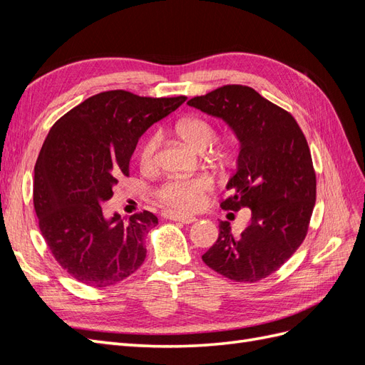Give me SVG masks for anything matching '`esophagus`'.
<instances>
[{
	"label": "esophagus",
	"instance_id": "34e87169",
	"mask_svg": "<svg viewBox=\"0 0 365 365\" xmlns=\"http://www.w3.org/2000/svg\"><path fill=\"white\" fill-rule=\"evenodd\" d=\"M163 216L165 219H170V220H178V222L182 224H192L196 220L195 216H189V215H180V213H175V212H164Z\"/></svg>",
	"mask_w": 365,
	"mask_h": 365
}]
</instances>
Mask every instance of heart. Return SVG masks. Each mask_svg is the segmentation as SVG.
Segmentation results:
<instances>
[{"label":"heart","instance_id":"obj_1","mask_svg":"<svg viewBox=\"0 0 365 365\" xmlns=\"http://www.w3.org/2000/svg\"><path fill=\"white\" fill-rule=\"evenodd\" d=\"M176 132L189 145L196 149H205L215 138V128L202 117H187L178 121ZM161 130H153L141 143L138 150V161L143 169L155 168L158 163V152L161 148ZM216 153L227 157L228 146L217 145ZM215 189V181L208 175L190 176V178H170L163 182L155 195L169 208L180 213H190L204 204V196Z\"/></svg>","mask_w":365,"mask_h":365}]
</instances>
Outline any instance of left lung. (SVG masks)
I'll return each mask as SVG.
<instances>
[{"label":"left lung","mask_w":365,"mask_h":365,"mask_svg":"<svg viewBox=\"0 0 365 365\" xmlns=\"http://www.w3.org/2000/svg\"><path fill=\"white\" fill-rule=\"evenodd\" d=\"M187 103L235 130L237 168L220 207L251 210L240 235L220 222L219 237L202 260L233 282L267 279L303 244L314 212L317 176L303 130L288 111L245 85H224Z\"/></svg>","instance_id":"8db88e82"}]
</instances>
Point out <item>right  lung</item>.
<instances>
[{
  "label": "right lung",
  "mask_w": 365,
  "mask_h": 365,
  "mask_svg": "<svg viewBox=\"0 0 365 365\" xmlns=\"http://www.w3.org/2000/svg\"><path fill=\"white\" fill-rule=\"evenodd\" d=\"M185 98L103 91L51 126L35 164L33 204L53 257L77 282L105 288L145 262V239L158 217L143 210L123 222L105 216L102 204L129 176L138 138Z\"/></svg>",
  "instance_id": "1"
}]
</instances>
